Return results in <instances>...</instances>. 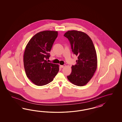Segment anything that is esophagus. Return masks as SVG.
<instances>
[{
	"label": "esophagus",
	"mask_w": 122,
	"mask_h": 122,
	"mask_svg": "<svg viewBox=\"0 0 122 122\" xmlns=\"http://www.w3.org/2000/svg\"><path fill=\"white\" fill-rule=\"evenodd\" d=\"M65 66H66L65 65H61L60 66H61V68H63V67H64Z\"/></svg>",
	"instance_id": "34e87169"
}]
</instances>
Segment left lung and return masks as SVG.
<instances>
[{"instance_id": "obj_1", "label": "left lung", "mask_w": 122, "mask_h": 122, "mask_svg": "<svg viewBox=\"0 0 122 122\" xmlns=\"http://www.w3.org/2000/svg\"><path fill=\"white\" fill-rule=\"evenodd\" d=\"M70 41L74 54L78 56L76 63L71 66L68 80L75 85H86L92 78L97 67L96 50L91 39L86 33L76 30L68 31L64 34Z\"/></svg>"}]
</instances>
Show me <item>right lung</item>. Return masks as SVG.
Wrapping results in <instances>:
<instances>
[{
  "instance_id": "right-lung-1",
  "label": "right lung",
  "mask_w": 122,
  "mask_h": 122,
  "mask_svg": "<svg viewBox=\"0 0 122 122\" xmlns=\"http://www.w3.org/2000/svg\"><path fill=\"white\" fill-rule=\"evenodd\" d=\"M58 32L43 31L31 38L24 54V65L28 78L37 86L51 82L59 71L58 64L48 63L50 52Z\"/></svg>"
}]
</instances>
